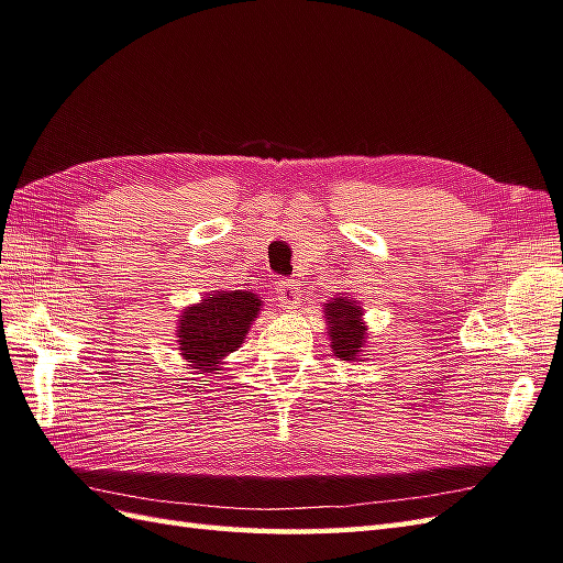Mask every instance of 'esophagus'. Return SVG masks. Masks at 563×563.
<instances>
[{
	"label": "esophagus",
	"instance_id": "obj_1",
	"mask_svg": "<svg viewBox=\"0 0 563 563\" xmlns=\"http://www.w3.org/2000/svg\"><path fill=\"white\" fill-rule=\"evenodd\" d=\"M273 290H276V299L283 309H295L299 305V287L292 280L280 278Z\"/></svg>",
	"mask_w": 563,
	"mask_h": 563
}]
</instances>
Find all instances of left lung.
Returning <instances> with one entry per match:
<instances>
[{
	"label": "left lung",
	"mask_w": 563,
	"mask_h": 563,
	"mask_svg": "<svg viewBox=\"0 0 563 563\" xmlns=\"http://www.w3.org/2000/svg\"><path fill=\"white\" fill-rule=\"evenodd\" d=\"M330 350L340 362H364L368 347V325L364 321L362 301L352 297H333L323 305Z\"/></svg>",
	"instance_id": "1"
}]
</instances>
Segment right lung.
<instances>
[{
    "mask_svg": "<svg viewBox=\"0 0 563 563\" xmlns=\"http://www.w3.org/2000/svg\"><path fill=\"white\" fill-rule=\"evenodd\" d=\"M262 307L258 295L247 290H216L185 307L176 330L185 366L205 376L221 371L223 358L238 352Z\"/></svg>",
    "mask_w": 563,
    "mask_h": 563,
    "instance_id": "right-lung-1",
    "label": "right lung"
}]
</instances>
